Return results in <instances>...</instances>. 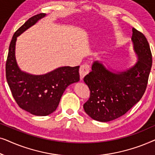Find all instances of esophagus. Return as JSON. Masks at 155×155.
<instances>
[{"label": "esophagus", "mask_w": 155, "mask_h": 155, "mask_svg": "<svg viewBox=\"0 0 155 155\" xmlns=\"http://www.w3.org/2000/svg\"><path fill=\"white\" fill-rule=\"evenodd\" d=\"M89 73H90V66L87 64H83L80 66L79 71L80 79H83L84 76L87 75Z\"/></svg>", "instance_id": "1"}]
</instances>
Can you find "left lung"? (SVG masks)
<instances>
[{
    "label": "left lung",
    "mask_w": 155,
    "mask_h": 155,
    "mask_svg": "<svg viewBox=\"0 0 155 155\" xmlns=\"http://www.w3.org/2000/svg\"><path fill=\"white\" fill-rule=\"evenodd\" d=\"M131 39L138 59L132 68L115 73L95 61L92 71L84 78L90 96L83 107L92 119L108 122L118 118L136 104L145 92L152 64V53L140 31L133 28Z\"/></svg>",
    "instance_id": "left-lung-1"
}]
</instances>
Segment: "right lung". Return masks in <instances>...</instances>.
<instances>
[{
  "label": "right lung",
  "instance_id": "1",
  "mask_svg": "<svg viewBox=\"0 0 155 155\" xmlns=\"http://www.w3.org/2000/svg\"><path fill=\"white\" fill-rule=\"evenodd\" d=\"M31 17L14 34L5 65L6 79L15 100L21 109L35 116H47L57 109L67 87L80 80V66L58 68L44 75H35L19 68L15 59L17 37L44 18Z\"/></svg>",
  "mask_w": 155,
  "mask_h": 155
}]
</instances>
